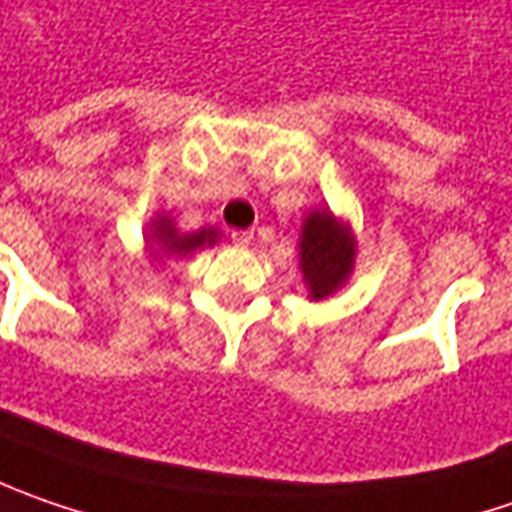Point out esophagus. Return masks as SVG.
Returning <instances> with one entry per match:
<instances>
[{"label":"esophagus","mask_w":512,"mask_h":512,"mask_svg":"<svg viewBox=\"0 0 512 512\" xmlns=\"http://www.w3.org/2000/svg\"><path fill=\"white\" fill-rule=\"evenodd\" d=\"M252 237H255V232H249V229H237V232H232V243L234 246H249V243H252Z\"/></svg>","instance_id":"obj_1"}]
</instances>
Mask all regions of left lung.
<instances>
[{
	"label": "left lung",
	"instance_id": "obj_1",
	"mask_svg": "<svg viewBox=\"0 0 512 512\" xmlns=\"http://www.w3.org/2000/svg\"><path fill=\"white\" fill-rule=\"evenodd\" d=\"M352 257H355L352 237L332 217V212L323 209L306 217L300 237V269L312 298H326L344 283L346 275L352 272Z\"/></svg>",
	"mask_w": 512,
	"mask_h": 512
}]
</instances>
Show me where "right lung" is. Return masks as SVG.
<instances>
[{
  "label": "right lung",
  "mask_w": 512,
  "mask_h": 512,
  "mask_svg": "<svg viewBox=\"0 0 512 512\" xmlns=\"http://www.w3.org/2000/svg\"><path fill=\"white\" fill-rule=\"evenodd\" d=\"M157 243H160V249L166 252V255H189L191 249H200V246H212L217 232L214 229H203V232L197 234H177L174 232V226H171V220L168 217H160L157 223H154V234H151Z\"/></svg>",
  "instance_id": "add662e5"
}]
</instances>
